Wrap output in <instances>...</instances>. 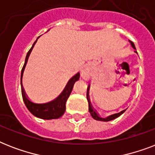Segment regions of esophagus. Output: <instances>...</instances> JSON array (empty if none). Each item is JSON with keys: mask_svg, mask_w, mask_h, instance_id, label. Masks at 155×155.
I'll return each mask as SVG.
<instances>
[{"mask_svg": "<svg viewBox=\"0 0 155 155\" xmlns=\"http://www.w3.org/2000/svg\"><path fill=\"white\" fill-rule=\"evenodd\" d=\"M81 76H82L83 78H84V79H86V78H87V71H83L82 72H81Z\"/></svg>", "mask_w": 155, "mask_h": 155, "instance_id": "1", "label": "esophagus"}]
</instances>
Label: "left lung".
I'll list each match as a JSON object with an SVG mask.
<instances>
[{
  "instance_id": "1",
  "label": "left lung",
  "mask_w": 155,
  "mask_h": 155,
  "mask_svg": "<svg viewBox=\"0 0 155 155\" xmlns=\"http://www.w3.org/2000/svg\"><path fill=\"white\" fill-rule=\"evenodd\" d=\"M130 43H131V45H132L133 48L136 50L134 44V42H131V41H130ZM89 87H90V86H88V87H87V91H89ZM88 111H89V113H90V114H91V116H92V117H93V119H95V120H102V121H109V120H113V119H116V118L118 117H120V116L121 115V114H122L124 112H125V110L121 111V112H120V113H115V114H113V115L108 116L107 117L103 118V117H100L99 114H98V113L96 112V110H95L94 108L92 107V105H91V104L88 102Z\"/></svg>"
}]
</instances>
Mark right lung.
<instances>
[{
    "instance_id": "1",
    "label": "right lung",
    "mask_w": 155,
    "mask_h": 155,
    "mask_svg": "<svg viewBox=\"0 0 155 155\" xmlns=\"http://www.w3.org/2000/svg\"><path fill=\"white\" fill-rule=\"evenodd\" d=\"M35 42L33 44L32 47L28 51L26 57H25V63L21 69V95H22L23 101L25 103L26 108L33 115L37 117L38 118H42L44 120H51V119H57V118L61 117L63 115V113H65L66 110V102L68 97L70 96L71 92L72 91L73 86L77 80L80 79V73L78 72L76 75H75L73 77L70 79L68 83L66 85L65 88L63 90V92H61V94L58 96L57 98L51 101L47 102V103L38 104L32 102L31 101L28 99L25 93V91L22 87V75L24 70H25V66L27 63L28 58L30 54V52L32 51V49L35 46Z\"/></svg>"
}]
</instances>
